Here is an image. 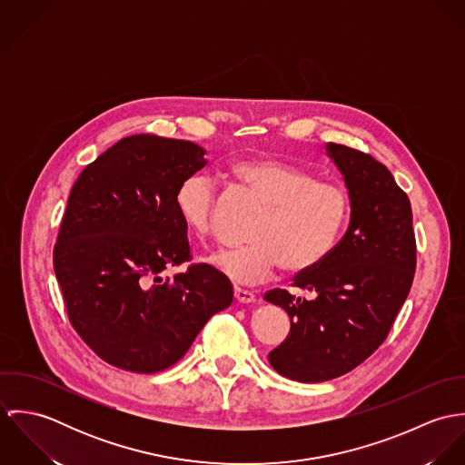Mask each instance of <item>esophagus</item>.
I'll return each instance as SVG.
<instances>
[{
	"instance_id": "obj_1",
	"label": "esophagus",
	"mask_w": 465,
	"mask_h": 465,
	"mask_svg": "<svg viewBox=\"0 0 465 465\" xmlns=\"http://www.w3.org/2000/svg\"><path fill=\"white\" fill-rule=\"evenodd\" d=\"M234 299L242 304H251V302H256V295L249 290H243L240 286H234Z\"/></svg>"
}]
</instances>
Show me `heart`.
<instances>
[{"mask_svg":"<svg viewBox=\"0 0 465 465\" xmlns=\"http://www.w3.org/2000/svg\"><path fill=\"white\" fill-rule=\"evenodd\" d=\"M229 175L265 203L252 223L251 243L223 249L207 263L238 284H256L281 268L302 273L331 252L347 216L345 192L312 172L277 159L252 157L229 168ZM175 209L186 229L207 238L216 220V188L202 173L184 179L175 192Z\"/></svg>","mask_w":465,"mask_h":465,"instance_id":"1","label":"heart"}]
</instances>
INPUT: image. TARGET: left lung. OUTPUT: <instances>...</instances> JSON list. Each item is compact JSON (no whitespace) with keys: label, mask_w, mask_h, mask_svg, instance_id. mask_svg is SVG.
Wrapping results in <instances>:
<instances>
[{"label":"left lung","mask_w":465,"mask_h":465,"mask_svg":"<svg viewBox=\"0 0 465 465\" xmlns=\"http://www.w3.org/2000/svg\"><path fill=\"white\" fill-rule=\"evenodd\" d=\"M326 153L343 177L349 227L319 265L295 277L310 299L281 288L265 293L292 321L268 361L301 383L328 381L365 361L391 331L415 272L410 200L387 166L336 143Z\"/></svg>","instance_id":"8db88e82"}]
</instances>
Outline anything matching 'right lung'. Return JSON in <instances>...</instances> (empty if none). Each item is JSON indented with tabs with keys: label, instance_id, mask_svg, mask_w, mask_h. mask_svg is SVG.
<instances>
[{
	"label": "right lung",
	"instance_id": "right-lung-1",
	"mask_svg": "<svg viewBox=\"0 0 465 465\" xmlns=\"http://www.w3.org/2000/svg\"><path fill=\"white\" fill-rule=\"evenodd\" d=\"M203 155L192 141L135 134L87 164L71 188L55 275L74 331L118 369H168L232 302V284L213 266L161 275L190 260L173 197L207 164Z\"/></svg>",
	"mask_w": 465,
	"mask_h": 465
}]
</instances>
